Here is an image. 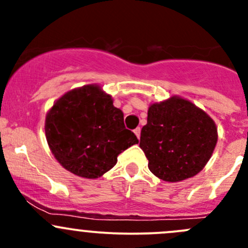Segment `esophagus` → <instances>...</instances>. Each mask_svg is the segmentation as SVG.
Wrapping results in <instances>:
<instances>
[{
    "label": "esophagus",
    "instance_id": "obj_1",
    "mask_svg": "<svg viewBox=\"0 0 248 248\" xmlns=\"http://www.w3.org/2000/svg\"><path fill=\"white\" fill-rule=\"evenodd\" d=\"M140 131H141V129H140V127H137V128L134 129V134H136V136L138 137V139H139V137H140Z\"/></svg>",
    "mask_w": 248,
    "mask_h": 248
}]
</instances>
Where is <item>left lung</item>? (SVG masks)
<instances>
[{"instance_id":"1","label":"left lung","mask_w":248,"mask_h":248,"mask_svg":"<svg viewBox=\"0 0 248 248\" xmlns=\"http://www.w3.org/2000/svg\"><path fill=\"white\" fill-rule=\"evenodd\" d=\"M216 142L214 120L187 99L172 96L150 106L139 146L152 174L164 181L179 182L204 168Z\"/></svg>"}]
</instances>
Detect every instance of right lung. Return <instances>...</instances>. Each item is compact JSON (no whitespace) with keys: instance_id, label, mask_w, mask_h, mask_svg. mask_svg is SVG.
Masks as SVG:
<instances>
[{"instance_id":"1","label":"right lung","mask_w":248,"mask_h":248,"mask_svg":"<svg viewBox=\"0 0 248 248\" xmlns=\"http://www.w3.org/2000/svg\"><path fill=\"white\" fill-rule=\"evenodd\" d=\"M46 136L59 163L85 179L102 176L122 151L138 144L124 127V112L98 85L74 89L57 99L46 114Z\"/></svg>"}]
</instances>
